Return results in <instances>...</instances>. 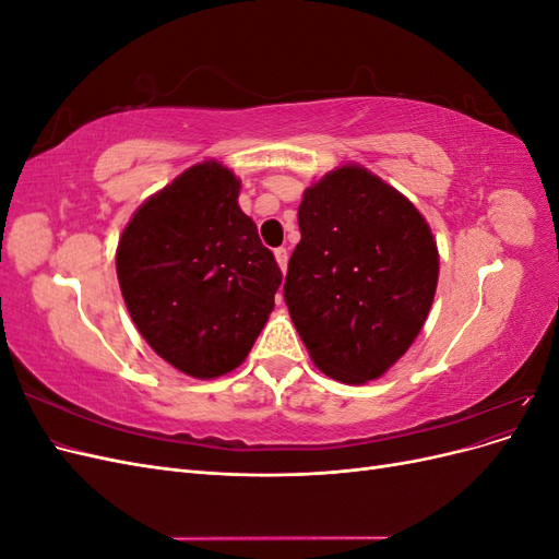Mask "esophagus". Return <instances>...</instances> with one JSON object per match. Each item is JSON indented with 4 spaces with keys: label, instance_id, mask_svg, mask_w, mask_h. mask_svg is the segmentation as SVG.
Instances as JSON below:
<instances>
[{
    "label": "esophagus",
    "instance_id": "esophagus-1",
    "mask_svg": "<svg viewBox=\"0 0 559 559\" xmlns=\"http://www.w3.org/2000/svg\"><path fill=\"white\" fill-rule=\"evenodd\" d=\"M275 259H277V265L282 267V273H286V265H289V251H286L284 247L275 249Z\"/></svg>",
    "mask_w": 559,
    "mask_h": 559
}]
</instances>
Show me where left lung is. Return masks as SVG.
<instances>
[{
    "mask_svg": "<svg viewBox=\"0 0 559 559\" xmlns=\"http://www.w3.org/2000/svg\"><path fill=\"white\" fill-rule=\"evenodd\" d=\"M284 300L314 366L345 384L384 376L417 337L438 284L425 216L361 165L302 193Z\"/></svg>",
    "mask_w": 559,
    "mask_h": 559,
    "instance_id": "8db88e82",
    "label": "left lung"
}]
</instances>
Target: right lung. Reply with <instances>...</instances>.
<instances>
[{
	"label": "right lung",
	"mask_w": 559,
	"mask_h": 559,
	"mask_svg": "<svg viewBox=\"0 0 559 559\" xmlns=\"http://www.w3.org/2000/svg\"><path fill=\"white\" fill-rule=\"evenodd\" d=\"M238 195L228 167L198 163L132 214L116 249L134 326L158 357L200 380L247 359L282 284Z\"/></svg>",
	"instance_id": "add662e5"
}]
</instances>
